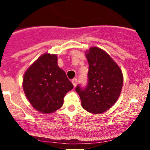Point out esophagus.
<instances>
[{
	"mask_svg": "<svg viewBox=\"0 0 150 150\" xmlns=\"http://www.w3.org/2000/svg\"><path fill=\"white\" fill-rule=\"evenodd\" d=\"M72 82H73L74 87H75V86L77 85V78H74L72 80Z\"/></svg>",
	"mask_w": 150,
	"mask_h": 150,
	"instance_id": "esophagus-1",
	"label": "esophagus"
}]
</instances>
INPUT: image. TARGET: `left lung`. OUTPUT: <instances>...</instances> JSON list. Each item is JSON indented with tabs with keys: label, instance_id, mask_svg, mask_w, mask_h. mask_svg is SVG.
<instances>
[{
	"label": "left lung",
	"instance_id": "obj_1",
	"mask_svg": "<svg viewBox=\"0 0 150 150\" xmlns=\"http://www.w3.org/2000/svg\"><path fill=\"white\" fill-rule=\"evenodd\" d=\"M89 63L85 87L75 88L84 109L101 113L115 104L123 87V74L118 65L105 51L92 47L86 54Z\"/></svg>",
	"mask_w": 150,
	"mask_h": 150
}]
</instances>
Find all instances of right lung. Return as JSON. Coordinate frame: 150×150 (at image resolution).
Listing matches in <instances>:
<instances>
[{"mask_svg":"<svg viewBox=\"0 0 150 150\" xmlns=\"http://www.w3.org/2000/svg\"><path fill=\"white\" fill-rule=\"evenodd\" d=\"M57 56L45 53L26 71L23 78L25 95L32 106L42 113L56 111L73 85L57 64Z\"/></svg>","mask_w":150,"mask_h":150,"instance_id":"1","label":"right lung"}]
</instances>
